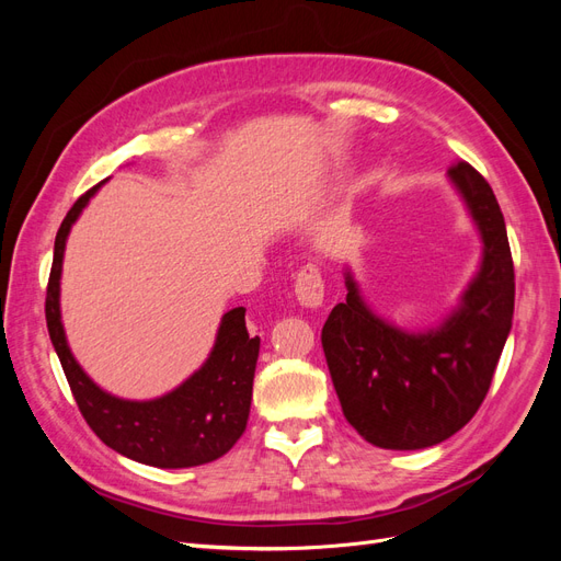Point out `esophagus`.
<instances>
[{
	"mask_svg": "<svg viewBox=\"0 0 561 561\" xmlns=\"http://www.w3.org/2000/svg\"><path fill=\"white\" fill-rule=\"evenodd\" d=\"M295 295L301 307L307 309L322 307V299H325V283H322V276L316 264H304L299 268L297 280H295Z\"/></svg>",
	"mask_w": 561,
	"mask_h": 561,
	"instance_id": "1",
	"label": "esophagus"
}]
</instances>
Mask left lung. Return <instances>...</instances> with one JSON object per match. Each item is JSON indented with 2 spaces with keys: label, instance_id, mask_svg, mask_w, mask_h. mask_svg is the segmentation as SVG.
<instances>
[{
  "label": "left lung",
  "instance_id": "obj_1",
  "mask_svg": "<svg viewBox=\"0 0 561 561\" xmlns=\"http://www.w3.org/2000/svg\"><path fill=\"white\" fill-rule=\"evenodd\" d=\"M447 178L482 239L478 274L451 313L423 332L398 328L371 311L346 266V301L322 328L344 416L381 449H426L461 431L480 410L513 328L515 268L499 201L466 161Z\"/></svg>",
  "mask_w": 561,
  "mask_h": 561
}]
</instances>
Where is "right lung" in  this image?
Segmentation results:
<instances>
[{"label":"right lung","instance_id":"right-lung-1","mask_svg":"<svg viewBox=\"0 0 561 561\" xmlns=\"http://www.w3.org/2000/svg\"><path fill=\"white\" fill-rule=\"evenodd\" d=\"M100 186L103 182L83 194L62 219L46 287V328L67 383L91 431L122 456L154 468L210 463L225 456L248 426L260 336L248 334L245 309L236 307L222 316L206 363L171 393L154 400H124L100 388L77 363L60 320L67 236Z\"/></svg>","mask_w":561,"mask_h":561}]
</instances>
